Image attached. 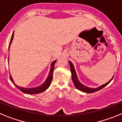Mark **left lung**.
I'll return each mask as SVG.
<instances>
[{"label":"left lung","mask_w":122,"mask_h":122,"mask_svg":"<svg viewBox=\"0 0 122 122\" xmlns=\"http://www.w3.org/2000/svg\"><path fill=\"white\" fill-rule=\"evenodd\" d=\"M69 65H70V68H71V72L72 73V79L73 83H74V85L76 87V88H77L79 90L81 91V92H85V93H94V92H98V91L100 90L102 88H103L104 87H105L106 85H107L109 83L111 82V80L113 79L114 78V76L112 77V79L109 80V81L107 82L105 84L102 85H101L98 88H89L87 87V86H85L84 85L81 84L80 82V81L78 79V77H77V74H76V72L75 71V69H74V66L73 65V64L72 63L71 61H69Z\"/></svg>","instance_id":"obj_1"}]
</instances>
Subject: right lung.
<instances>
[{
    "mask_svg": "<svg viewBox=\"0 0 122 122\" xmlns=\"http://www.w3.org/2000/svg\"><path fill=\"white\" fill-rule=\"evenodd\" d=\"M13 36H14V32L13 33L12 36H11V39H10V42L9 43V46H8V51L10 50V45H11V43L12 42L13 39ZM56 60L53 61L51 64V67H50V72L48 74V77L46 78V80H45L43 83H42L41 85L37 86V87L35 88H23V87H20V86H18L17 85L15 84V83L14 82L13 80V78L11 77V75H10V80L12 81V83L16 86L17 88H18L21 92H23V93H26V94H29V95H34V94H38V93H41L42 92H44L50 86L51 84V80L53 79V72L54 71V67H55V62H56Z\"/></svg>",
    "mask_w": 122,
    "mask_h": 122,
    "instance_id": "right-lung-1",
    "label": "right lung"
}]
</instances>
